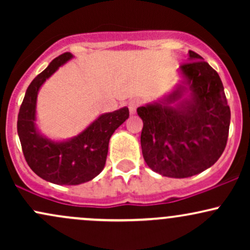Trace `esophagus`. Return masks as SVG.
Wrapping results in <instances>:
<instances>
[{"label":"esophagus","instance_id":"1","mask_svg":"<svg viewBox=\"0 0 250 250\" xmlns=\"http://www.w3.org/2000/svg\"><path fill=\"white\" fill-rule=\"evenodd\" d=\"M139 104H140V101L136 99L131 100V101L129 102L128 108H129V111H130L131 115H134V114L136 113V109H137V107H139Z\"/></svg>","mask_w":250,"mask_h":250}]
</instances>
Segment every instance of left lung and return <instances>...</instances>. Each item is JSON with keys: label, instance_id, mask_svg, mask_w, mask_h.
<instances>
[{"label": "left lung", "instance_id": "1", "mask_svg": "<svg viewBox=\"0 0 250 250\" xmlns=\"http://www.w3.org/2000/svg\"><path fill=\"white\" fill-rule=\"evenodd\" d=\"M188 61L177 70L180 81L173 90L137 108L146 163L174 179L210 168L225 150L230 125L219 74L191 50Z\"/></svg>", "mask_w": 250, "mask_h": 250}]
</instances>
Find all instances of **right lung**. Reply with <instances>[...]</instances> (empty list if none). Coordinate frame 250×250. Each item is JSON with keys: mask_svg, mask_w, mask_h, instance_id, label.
I'll return each instance as SVG.
<instances>
[{"mask_svg": "<svg viewBox=\"0 0 250 250\" xmlns=\"http://www.w3.org/2000/svg\"><path fill=\"white\" fill-rule=\"evenodd\" d=\"M71 59L73 54H62L31 81L17 117V134L28 166L37 176L59 186L81 185L101 173L109 140L129 117L128 107L101 114L81 133L65 140H53L40 131L36 123L40 89Z\"/></svg>", "mask_w": 250, "mask_h": 250, "instance_id": "obj_1", "label": "right lung"}]
</instances>
